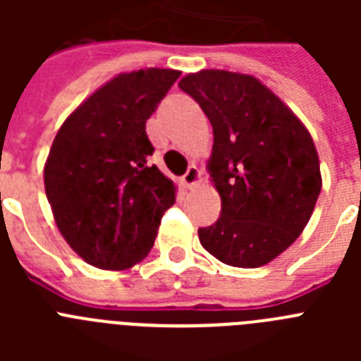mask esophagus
Here are the masks:
<instances>
[{
	"instance_id": "1",
	"label": "esophagus",
	"mask_w": 361,
	"mask_h": 361,
	"mask_svg": "<svg viewBox=\"0 0 361 361\" xmlns=\"http://www.w3.org/2000/svg\"><path fill=\"white\" fill-rule=\"evenodd\" d=\"M200 180V171L195 164H191L186 170V173L183 175V184L186 188H195Z\"/></svg>"
}]
</instances>
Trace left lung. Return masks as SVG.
<instances>
[{
    "label": "left lung",
    "mask_w": 361,
    "mask_h": 361,
    "mask_svg": "<svg viewBox=\"0 0 361 361\" xmlns=\"http://www.w3.org/2000/svg\"><path fill=\"white\" fill-rule=\"evenodd\" d=\"M213 126L209 173L222 208L199 229L220 262L260 267L304 231L322 190L320 162L307 128L253 75L200 70L180 79Z\"/></svg>",
    "instance_id": "left-lung-1"
}]
</instances>
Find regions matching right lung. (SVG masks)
I'll return each instance as SVG.
<instances>
[{
    "mask_svg": "<svg viewBox=\"0 0 361 361\" xmlns=\"http://www.w3.org/2000/svg\"><path fill=\"white\" fill-rule=\"evenodd\" d=\"M180 72L121 73L63 123L44 164V190L57 228L99 269H128L149 253L175 202L170 178L148 164L146 121Z\"/></svg>",
    "mask_w": 361,
    "mask_h": 361,
    "instance_id": "obj_1",
    "label": "right lung"
}]
</instances>
